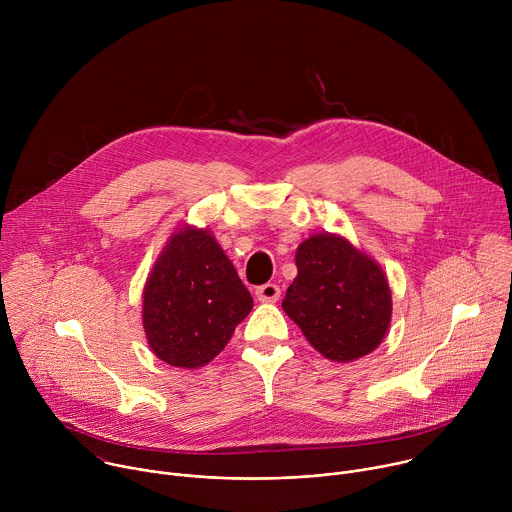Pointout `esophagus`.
<instances>
[{
  "label": "esophagus",
  "instance_id": "obj_1",
  "mask_svg": "<svg viewBox=\"0 0 512 512\" xmlns=\"http://www.w3.org/2000/svg\"><path fill=\"white\" fill-rule=\"evenodd\" d=\"M255 296H257L259 302L273 304V302L279 300L281 289H279V285H275V283H263V285H259V287L255 289Z\"/></svg>",
  "mask_w": 512,
  "mask_h": 512
}]
</instances>
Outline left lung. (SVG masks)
Masks as SVG:
<instances>
[{
    "instance_id": "8db88e82",
    "label": "left lung",
    "mask_w": 512,
    "mask_h": 512,
    "mask_svg": "<svg viewBox=\"0 0 512 512\" xmlns=\"http://www.w3.org/2000/svg\"><path fill=\"white\" fill-rule=\"evenodd\" d=\"M298 277L285 291L283 312L308 342L334 362L373 352L391 324L387 277L367 253L338 235L320 233L296 251Z\"/></svg>"
}]
</instances>
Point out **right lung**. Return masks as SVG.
I'll list each match as a JSON object with an SVG mask.
<instances>
[{"label":"right lung","mask_w":512,"mask_h":512,"mask_svg":"<svg viewBox=\"0 0 512 512\" xmlns=\"http://www.w3.org/2000/svg\"><path fill=\"white\" fill-rule=\"evenodd\" d=\"M253 310L249 289L208 229L184 225L143 287V330L158 358L178 369L208 364Z\"/></svg>","instance_id":"right-lung-1"}]
</instances>
